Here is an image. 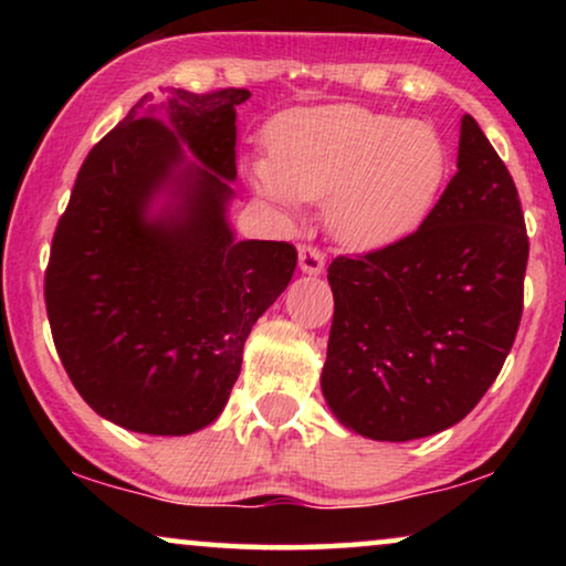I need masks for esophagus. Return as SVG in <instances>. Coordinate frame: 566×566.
<instances>
[{
  "mask_svg": "<svg viewBox=\"0 0 566 566\" xmlns=\"http://www.w3.org/2000/svg\"><path fill=\"white\" fill-rule=\"evenodd\" d=\"M298 265L308 275H319L324 270V252L316 244H304L298 250Z\"/></svg>",
  "mask_w": 566,
  "mask_h": 566,
  "instance_id": "34e87169",
  "label": "esophagus"
}]
</instances>
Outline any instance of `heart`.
I'll list each match as a JSON object with an SVG mask.
<instances>
[{
    "mask_svg": "<svg viewBox=\"0 0 566 566\" xmlns=\"http://www.w3.org/2000/svg\"><path fill=\"white\" fill-rule=\"evenodd\" d=\"M270 159L250 175L260 196L281 206L324 200V219L343 244H391L436 203L448 175L438 130L360 105L291 111L268 128Z\"/></svg>",
    "mask_w": 566,
    "mask_h": 566,
    "instance_id": "b5f03b06",
    "label": "heart"
}]
</instances>
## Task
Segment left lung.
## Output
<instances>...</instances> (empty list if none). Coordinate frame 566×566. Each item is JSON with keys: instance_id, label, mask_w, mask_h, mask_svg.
Here are the masks:
<instances>
[{"instance_id": "8db88e82", "label": "left lung", "mask_w": 566, "mask_h": 566, "mask_svg": "<svg viewBox=\"0 0 566 566\" xmlns=\"http://www.w3.org/2000/svg\"><path fill=\"white\" fill-rule=\"evenodd\" d=\"M525 265L513 175L463 115L459 172L420 229L327 270L335 316L322 391L337 420L391 443L461 422L515 343Z\"/></svg>"}]
</instances>
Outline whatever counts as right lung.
Listing matches in <instances>:
<instances>
[{
  "instance_id": "1",
  "label": "right lung",
  "mask_w": 566,
  "mask_h": 566,
  "mask_svg": "<svg viewBox=\"0 0 566 566\" xmlns=\"http://www.w3.org/2000/svg\"><path fill=\"white\" fill-rule=\"evenodd\" d=\"M247 90L142 97L92 146L53 231L45 312L74 389L97 415L146 436L211 424L234 389L252 324L285 291L289 242H234L223 221L237 177V105ZM185 140L172 217L145 221Z\"/></svg>"
}]
</instances>
